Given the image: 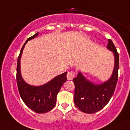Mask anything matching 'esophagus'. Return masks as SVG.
Listing matches in <instances>:
<instances>
[{
  "label": "esophagus",
  "instance_id": "obj_1",
  "mask_svg": "<svg viewBox=\"0 0 130 130\" xmlns=\"http://www.w3.org/2000/svg\"><path fill=\"white\" fill-rule=\"evenodd\" d=\"M75 76V72H68L67 75V78L68 80H72Z\"/></svg>",
  "mask_w": 130,
  "mask_h": 130
}]
</instances>
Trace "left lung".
<instances>
[{"label":"left lung","mask_w":130,"mask_h":130,"mask_svg":"<svg viewBox=\"0 0 130 130\" xmlns=\"http://www.w3.org/2000/svg\"><path fill=\"white\" fill-rule=\"evenodd\" d=\"M107 49L113 52L115 65L109 80L95 85L85 78L81 72L73 79L75 84L74 102L78 109L86 113L98 112L108 104L113 94L118 78L119 55L111 39H109Z\"/></svg>","instance_id":"obj_1"}]
</instances>
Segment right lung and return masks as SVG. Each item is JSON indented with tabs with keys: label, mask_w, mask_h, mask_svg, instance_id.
Segmentation results:
<instances>
[{
	"label": "right lung",
	"mask_w": 130,
	"mask_h": 130,
	"mask_svg": "<svg viewBox=\"0 0 130 130\" xmlns=\"http://www.w3.org/2000/svg\"><path fill=\"white\" fill-rule=\"evenodd\" d=\"M38 34L37 32L28 38L21 48L17 61V82L20 95L24 103L34 112L43 113L51 110L55 107L58 92L67 81V72L58 75L47 83L39 86H31L23 80L20 70L21 54L27 42L36 38Z\"/></svg>",
	"instance_id": "1"
}]
</instances>
